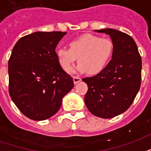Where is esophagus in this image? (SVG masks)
<instances>
[{"mask_svg":"<svg viewBox=\"0 0 151 151\" xmlns=\"http://www.w3.org/2000/svg\"><path fill=\"white\" fill-rule=\"evenodd\" d=\"M73 83L74 84H77V83H78L79 82H81L82 81V79L81 78H79V77H73Z\"/></svg>","mask_w":151,"mask_h":151,"instance_id":"obj_1","label":"esophagus"}]
</instances>
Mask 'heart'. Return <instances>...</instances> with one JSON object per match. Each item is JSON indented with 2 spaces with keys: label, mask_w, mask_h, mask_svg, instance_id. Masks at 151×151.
Returning <instances> with one entry per match:
<instances>
[{
  "label": "heart",
  "mask_w": 151,
  "mask_h": 151,
  "mask_svg": "<svg viewBox=\"0 0 151 151\" xmlns=\"http://www.w3.org/2000/svg\"><path fill=\"white\" fill-rule=\"evenodd\" d=\"M69 48L60 47L56 50V57L64 70H69L78 58L79 64L73 73H84L97 74L108 65L113 54L114 46L107 38L86 34L72 40Z\"/></svg>",
  "instance_id": "obj_1"
}]
</instances>
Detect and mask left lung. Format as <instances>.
Returning a JSON list of instances; mask_svg holds the SVG:
<instances>
[{"mask_svg":"<svg viewBox=\"0 0 151 151\" xmlns=\"http://www.w3.org/2000/svg\"><path fill=\"white\" fill-rule=\"evenodd\" d=\"M108 35L114 46L111 60L102 72L82 81L88 86L85 104L93 115L112 118L133 104L142 81V58L129 35L111 28L95 30Z\"/></svg>","mask_w":151,"mask_h":151,"instance_id":"obj_1","label":"left lung"}]
</instances>
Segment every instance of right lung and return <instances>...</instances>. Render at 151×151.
I'll list each match as a JSON object with an SVG mask.
<instances>
[{
	"mask_svg": "<svg viewBox=\"0 0 151 151\" xmlns=\"http://www.w3.org/2000/svg\"><path fill=\"white\" fill-rule=\"evenodd\" d=\"M65 35L36 31L22 37L12 50L8 63L9 95L31 120L52 116L73 87V78L60 65L55 51Z\"/></svg>",
	"mask_w": 151,
	"mask_h": 151,
	"instance_id": "right-lung-1",
	"label": "right lung"
}]
</instances>
